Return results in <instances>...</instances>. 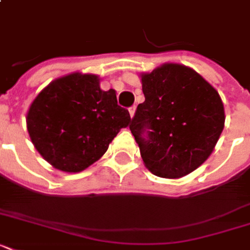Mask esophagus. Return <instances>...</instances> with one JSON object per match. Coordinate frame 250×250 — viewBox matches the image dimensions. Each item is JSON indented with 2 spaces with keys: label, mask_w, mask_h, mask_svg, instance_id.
I'll return each instance as SVG.
<instances>
[{
  "label": "esophagus",
  "mask_w": 250,
  "mask_h": 250,
  "mask_svg": "<svg viewBox=\"0 0 250 250\" xmlns=\"http://www.w3.org/2000/svg\"><path fill=\"white\" fill-rule=\"evenodd\" d=\"M128 111H129V115H131V118H132L133 115H135V111H136V107H135V106H132V107H129Z\"/></svg>",
  "instance_id": "1"
}]
</instances>
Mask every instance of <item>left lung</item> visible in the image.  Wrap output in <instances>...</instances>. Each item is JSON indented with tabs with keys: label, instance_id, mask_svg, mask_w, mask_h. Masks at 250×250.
<instances>
[{
	"label": "left lung",
	"instance_id": "1",
	"mask_svg": "<svg viewBox=\"0 0 250 250\" xmlns=\"http://www.w3.org/2000/svg\"><path fill=\"white\" fill-rule=\"evenodd\" d=\"M145 101L129 129L150 172L166 179L186 176L205 162L225 127L221 96L200 74L165 63L141 74Z\"/></svg>",
	"mask_w": 250,
	"mask_h": 250
}]
</instances>
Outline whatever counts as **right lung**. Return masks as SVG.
I'll use <instances>...</instances> for the list:
<instances>
[{
	"label": "right lung",
	"mask_w": 250,
	"mask_h": 250,
	"mask_svg": "<svg viewBox=\"0 0 250 250\" xmlns=\"http://www.w3.org/2000/svg\"><path fill=\"white\" fill-rule=\"evenodd\" d=\"M129 122L115 90H102L97 75L82 72L53 80L27 113V129L37 152L64 172H80L100 160Z\"/></svg>",
	"instance_id": "1"
}]
</instances>
